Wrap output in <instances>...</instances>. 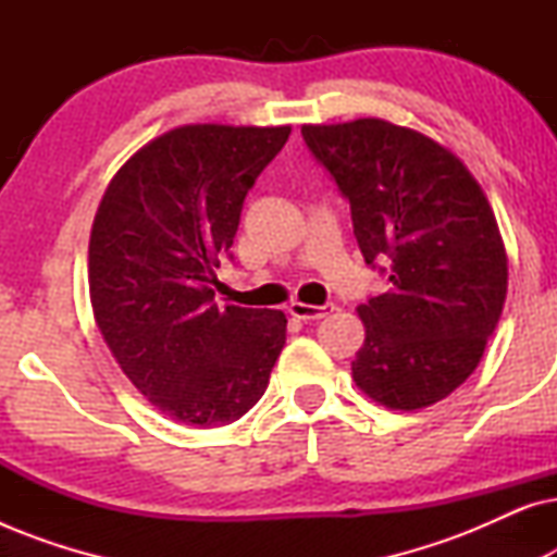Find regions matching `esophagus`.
I'll return each instance as SVG.
<instances>
[{"label":"esophagus","instance_id":"1","mask_svg":"<svg viewBox=\"0 0 557 557\" xmlns=\"http://www.w3.org/2000/svg\"><path fill=\"white\" fill-rule=\"evenodd\" d=\"M334 304H324V307H314V304H304V301H292L288 304V314L301 319V322H317V319H324L326 314H332Z\"/></svg>","mask_w":557,"mask_h":557}]
</instances>
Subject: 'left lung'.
Listing matches in <instances>:
<instances>
[{
    "label": "left lung",
    "instance_id": "obj_1",
    "mask_svg": "<svg viewBox=\"0 0 557 557\" xmlns=\"http://www.w3.org/2000/svg\"><path fill=\"white\" fill-rule=\"evenodd\" d=\"M349 202L364 263L391 288L360 304L352 380L380 406L451 395L482 360L507 296V253L482 187L451 151L383 119L301 126Z\"/></svg>",
    "mask_w": 557,
    "mask_h": 557
}]
</instances>
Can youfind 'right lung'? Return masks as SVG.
<instances>
[{"instance_id": "right-lung-1", "label": "right lung", "mask_w": 557, "mask_h": 557, "mask_svg": "<svg viewBox=\"0 0 557 557\" xmlns=\"http://www.w3.org/2000/svg\"><path fill=\"white\" fill-rule=\"evenodd\" d=\"M288 126L195 124L159 136L116 172L88 246L96 324L121 370L174 421L246 416L286 345L276 309L215 304L243 202Z\"/></svg>"}]
</instances>
